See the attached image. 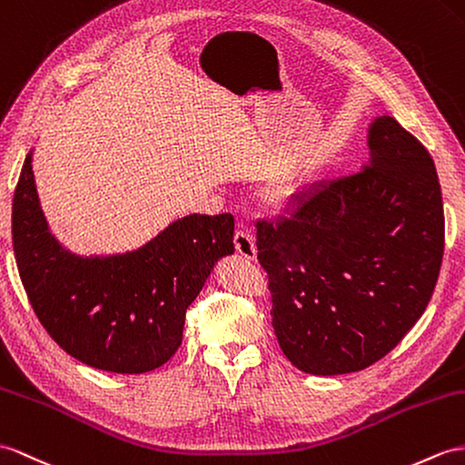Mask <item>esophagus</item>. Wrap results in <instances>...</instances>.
Listing matches in <instances>:
<instances>
[{"instance_id": "esophagus-1", "label": "esophagus", "mask_w": 465, "mask_h": 465, "mask_svg": "<svg viewBox=\"0 0 465 465\" xmlns=\"http://www.w3.org/2000/svg\"><path fill=\"white\" fill-rule=\"evenodd\" d=\"M234 248H236V252H239L246 260H254V256H256L254 239H252V234L244 229V226H239L234 232Z\"/></svg>"}]
</instances>
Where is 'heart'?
<instances>
[{
    "instance_id": "b5f03b06",
    "label": "heart",
    "mask_w": 465,
    "mask_h": 465,
    "mask_svg": "<svg viewBox=\"0 0 465 465\" xmlns=\"http://www.w3.org/2000/svg\"><path fill=\"white\" fill-rule=\"evenodd\" d=\"M290 193H292V191L288 187H278V189L272 191V199H274V201H286L290 197Z\"/></svg>"
}]
</instances>
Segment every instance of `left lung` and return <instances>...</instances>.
Returning a JSON list of instances; mask_svg holds the SVG:
<instances>
[{
    "instance_id": "8db88e82",
    "label": "left lung",
    "mask_w": 465,
    "mask_h": 465,
    "mask_svg": "<svg viewBox=\"0 0 465 465\" xmlns=\"http://www.w3.org/2000/svg\"><path fill=\"white\" fill-rule=\"evenodd\" d=\"M371 163L256 221L280 349L310 375L367 369L420 320L444 256V205L426 147L391 116L369 128Z\"/></svg>"
}]
</instances>
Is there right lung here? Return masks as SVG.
<instances>
[{
	"label": "right lung",
	"instance_id": "add662e5",
	"mask_svg": "<svg viewBox=\"0 0 465 465\" xmlns=\"http://www.w3.org/2000/svg\"><path fill=\"white\" fill-rule=\"evenodd\" d=\"M11 234L31 308L56 345L122 375L153 371L175 355L191 302L214 262L234 252V217L223 213L189 214L126 254H73L43 217L31 153L15 187Z\"/></svg>",
	"mask_w": 465,
	"mask_h": 465
}]
</instances>
